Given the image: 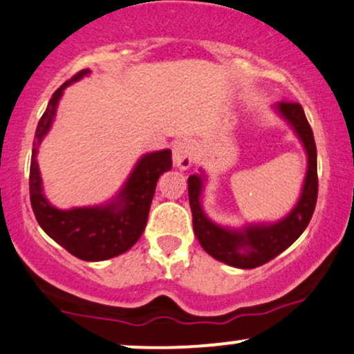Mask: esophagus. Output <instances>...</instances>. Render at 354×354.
I'll return each mask as SVG.
<instances>
[{
	"mask_svg": "<svg viewBox=\"0 0 354 354\" xmlns=\"http://www.w3.org/2000/svg\"><path fill=\"white\" fill-rule=\"evenodd\" d=\"M173 161L180 169H188L195 162V145L189 139L178 141L173 147Z\"/></svg>",
	"mask_w": 354,
	"mask_h": 354,
	"instance_id": "obj_1",
	"label": "esophagus"
}]
</instances>
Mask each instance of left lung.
Instances as JSON below:
<instances>
[{"label": "left lung", "mask_w": 354, "mask_h": 354, "mask_svg": "<svg viewBox=\"0 0 354 354\" xmlns=\"http://www.w3.org/2000/svg\"><path fill=\"white\" fill-rule=\"evenodd\" d=\"M275 111L292 126L294 133L301 139L308 154V173L302 185L301 196L292 212L286 218L275 223H257L243 228H227L213 223L205 215L201 207L205 176L192 174L188 178L189 207L193 213V230L213 259L239 267V269H255L269 260L277 257L287 247L292 245L309 225L317 200V154L313 129L306 119L304 109L297 102H279Z\"/></svg>", "instance_id": "obj_1"}]
</instances>
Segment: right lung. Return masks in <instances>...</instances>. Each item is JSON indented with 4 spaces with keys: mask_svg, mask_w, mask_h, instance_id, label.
Segmentation results:
<instances>
[{
    "mask_svg": "<svg viewBox=\"0 0 354 354\" xmlns=\"http://www.w3.org/2000/svg\"><path fill=\"white\" fill-rule=\"evenodd\" d=\"M91 70H80L53 92L46 111L37 126L30 165V201L38 225L48 236L87 262L107 260L129 250L146 228L156 183L165 171L173 166L171 151L147 153L138 161L126 185L112 201L99 207L58 209L50 205L41 188V176L37 162V149L50 131L55 118L58 100L70 84L88 75Z\"/></svg>",
    "mask_w": 354,
    "mask_h": 354,
    "instance_id": "right-lung-1",
    "label": "right lung"
}]
</instances>
